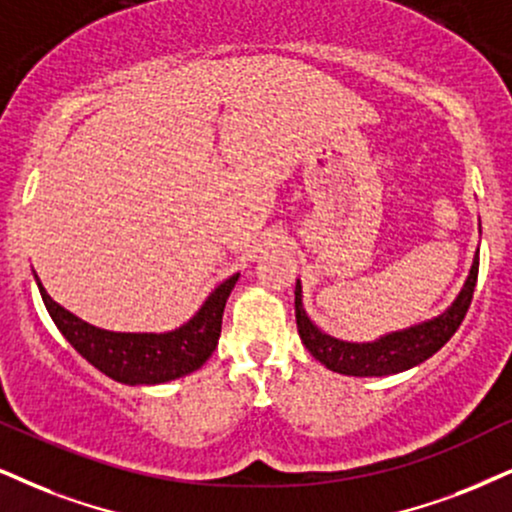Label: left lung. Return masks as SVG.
Masks as SVG:
<instances>
[{
  "label": "left lung",
  "mask_w": 512,
  "mask_h": 512,
  "mask_svg": "<svg viewBox=\"0 0 512 512\" xmlns=\"http://www.w3.org/2000/svg\"><path fill=\"white\" fill-rule=\"evenodd\" d=\"M479 235H482V223H479ZM477 273L479 249L475 251V258H472L470 273L465 277L463 289H460L453 304L444 313L434 315L430 320H422V323L403 327V330L382 334V337L372 339V342H344V339H337L320 330L308 318L304 308V292H301V280H296L294 311L299 337L306 349L311 351L315 361L323 363L327 370L339 372V375L384 377L410 370L434 356L456 334L470 308L472 292H475L477 285Z\"/></svg>",
  "instance_id": "8db88e82"
}]
</instances>
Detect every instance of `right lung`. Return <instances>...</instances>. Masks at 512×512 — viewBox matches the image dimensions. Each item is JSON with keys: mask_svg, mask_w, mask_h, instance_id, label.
I'll list each match as a JSON object with an SVG mask.
<instances>
[{"mask_svg": "<svg viewBox=\"0 0 512 512\" xmlns=\"http://www.w3.org/2000/svg\"><path fill=\"white\" fill-rule=\"evenodd\" d=\"M35 275V270H33ZM239 273L227 277L225 282L206 296V301L185 325L170 332H111L94 327L78 315L56 304L40 277L35 275L37 289L52 315L54 325L66 337L75 351L102 370L111 380L130 384H163L178 380L189 372L199 370L211 353L216 351L220 327H223V311L227 296L235 289Z\"/></svg>", "mask_w": 512, "mask_h": 512, "instance_id": "add662e5", "label": "right lung"}]
</instances>
